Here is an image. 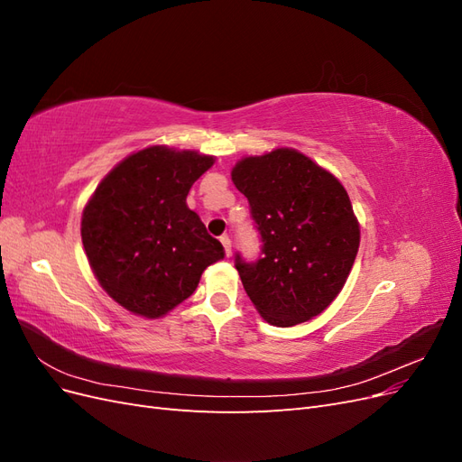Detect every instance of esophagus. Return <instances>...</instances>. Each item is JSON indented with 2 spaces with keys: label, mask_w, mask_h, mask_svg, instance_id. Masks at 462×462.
I'll return each mask as SVG.
<instances>
[{
  "label": "esophagus",
  "mask_w": 462,
  "mask_h": 462,
  "mask_svg": "<svg viewBox=\"0 0 462 462\" xmlns=\"http://www.w3.org/2000/svg\"><path fill=\"white\" fill-rule=\"evenodd\" d=\"M219 241L223 245V250H226V256H231V239H229V236L223 235V236H219Z\"/></svg>",
  "instance_id": "34e87169"
}]
</instances>
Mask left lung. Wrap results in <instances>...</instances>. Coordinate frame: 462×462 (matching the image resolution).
Masks as SVG:
<instances>
[{"label": "left lung", "mask_w": 462, "mask_h": 462, "mask_svg": "<svg viewBox=\"0 0 462 462\" xmlns=\"http://www.w3.org/2000/svg\"><path fill=\"white\" fill-rule=\"evenodd\" d=\"M262 250L235 254L246 295L272 326L291 328L324 312L351 272L360 229L343 185L304 153L277 148L233 167Z\"/></svg>", "instance_id": "1"}]
</instances>
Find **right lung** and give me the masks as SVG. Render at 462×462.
<instances>
[{
	"instance_id": "right-lung-1",
	"label": "right lung",
	"mask_w": 462,
	"mask_h": 462,
	"mask_svg": "<svg viewBox=\"0 0 462 462\" xmlns=\"http://www.w3.org/2000/svg\"><path fill=\"white\" fill-rule=\"evenodd\" d=\"M212 156L150 146L125 158L82 212L90 268L123 309L160 318L189 299L223 246L189 209L187 194Z\"/></svg>"
}]
</instances>
